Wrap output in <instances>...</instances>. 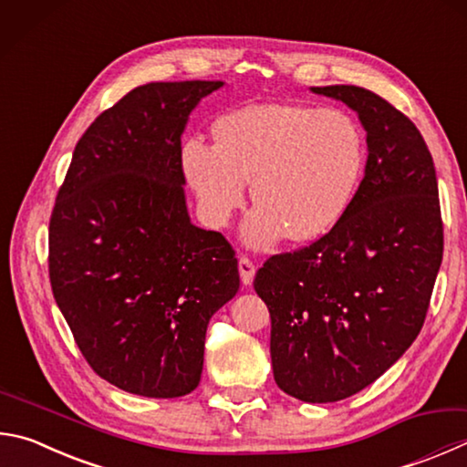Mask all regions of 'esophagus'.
<instances>
[{
  "mask_svg": "<svg viewBox=\"0 0 467 467\" xmlns=\"http://www.w3.org/2000/svg\"><path fill=\"white\" fill-rule=\"evenodd\" d=\"M239 274H241V282L244 285L253 284V277H255V265H253L251 259H247V257L239 259Z\"/></svg>",
  "mask_w": 467,
  "mask_h": 467,
  "instance_id": "1",
  "label": "esophagus"
}]
</instances>
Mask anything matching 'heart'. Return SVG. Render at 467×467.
Here are the masks:
<instances>
[{
    "label": "heart",
    "mask_w": 467,
    "mask_h": 467,
    "mask_svg": "<svg viewBox=\"0 0 467 467\" xmlns=\"http://www.w3.org/2000/svg\"><path fill=\"white\" fill-rule=\"evenodd\" d=\"M216 145L190 139L182 163L206 223L224 228L247 198L253 210L243 239L271 249L284 236L327 234L359 190L366 147L349 116L304 104H251L218 118Z\"/></svg>",
    "instance_id": "heart-1"
}]
</instances>
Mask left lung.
Listing matches in <instances>:
<instances>
[{"mask_svg":"<svg viewBox=\"0 0 467 467\" xmlns=\"http://www.w3.org/2000/svg\"><path fill=\"white\" fill-rule=\"evenodd\" d=\"M310 89L358 112L366 175L337 226L269 257L253 285L269 308L275 384L320 404L374 384L417 338L443 259V223L417 126L369 89Z\"/></svg>","mask_w":467,"mask_h":467,"instance_id":"8db88e82","label":"left lung"}]
</instances>
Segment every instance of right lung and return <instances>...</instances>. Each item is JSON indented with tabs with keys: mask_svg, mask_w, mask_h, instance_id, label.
<instances>
[{
	"mask_svg": "<svg viewBox=\"0 0 467 467\" xmlns=\"http://www.w3.org/2000/svg\"><path fill=\"white\" fill-rule=\"evenodd\" d=\"M223 81L147 83L101 112L73 150L50 214L57 306L91 369L124 392L200 384L212 315L239 292L234 251L192 224L182 134Z\"/></svg>",
	"mask_w": 467,
	"mask_h": 467,
	"instance_id": "obj_1",
	"label": "right lung"
}]
</instances>
